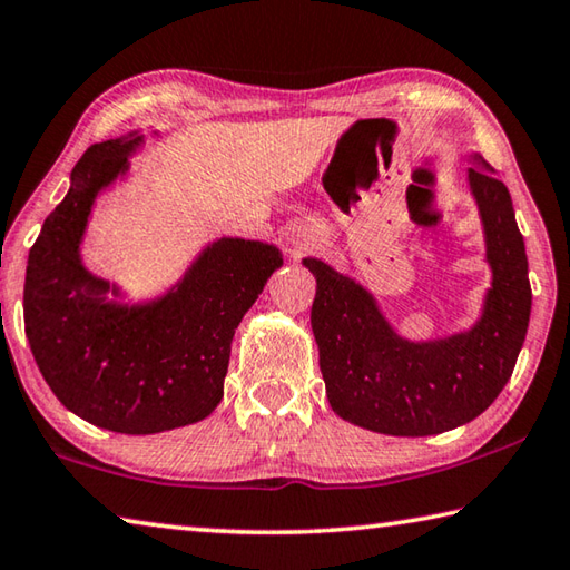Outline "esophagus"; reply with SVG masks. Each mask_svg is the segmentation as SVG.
<instances>
[{
  "label": "esophagus",
  "instance_id": "esophagus-1",
  "mask_svg": "<svg viewBox=\"0 0 570 570\" xmlns=\"http://www.w3.org/2000/svg\"><path fill=\"white\" fill-rule=\"evenodd\" d=\"M288 252H292L294 258H302L304 254L314 252L316 246L321 244V234L316 232V226L306 224V222H298L292 226V234H288Z\"/></svg>",
  "mask_w": 570,
  "mask_h": 570
}]
</instances>
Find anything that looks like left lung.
I'll return each instance as SVG.
<instances>
[{
    "instance_id": "obj_1",
    "label": "left lung",
    "mask_w": 570,
    "mask_h": 570,
    "mask_svg": "<svg viewBox=\"0 0 570 570\" xmlns=\"http://www.w3.org/2000/svg\"><path fill=\"white\" fill-rule=\"evenodd\" d=\"M469 189L479 206L491 286L481 316L459 334L401 336L376 296L356 278L306 256L316 276L312 331L331 409L386 436H433L491 406L509 384L531 318L529 258L511 194L481 154H471Z\"/></svg>"
}]
</instances>
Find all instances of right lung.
I'll return each mask as SVG.
<instances>
[{
	"instance_id": "obj_1",
	"label": "right lung",
	"mask_w": 570,
	"mask_h": 570,
	"mask_svg": "<svg viewBox=\"0 0 570 570\" xmlns=\"http://www.w3.org/2000/svg\"><path fill=\"white\" fill-rule=\"evenodd\" d=\"M141 144L129 131L85 151L24 282L27 338L49 389L79 419L131 436L189 426L219 406L234 331L284 264L274 244L222 236L167 292L124 302L121 286L81 262V242L99 194L127 177Z\"/></svg>"
}]
</instances>
